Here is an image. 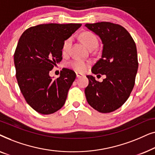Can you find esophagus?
Here are the masks:
<instances>
[{
	"label": "esophagus",
	"mask_w": 155,
	"mask_h": 155,
	"mask_svg": "<svg viewBox=\"0 0 155 155\" xmlns=\"http://www.w3.org/2000/svg\"><path fill=\"white\" fill-rule=\"evenodd\" d=\"M82 75H81V74L76 73V77L77 78H80V77H82Z\"/></svg>",
	"instance_id": "esophagus-1"
}]
</instances>
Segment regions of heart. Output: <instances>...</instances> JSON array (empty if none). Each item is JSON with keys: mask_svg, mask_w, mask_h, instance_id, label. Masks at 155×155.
<instances>
[{"mask_svg": "<svg viewBox=\"0 0 155 155\" xmlns=\"http://www.w3.org/2000/svg\"><path fill=\"white\" fill-rule=\"evenodd\" d=\"M81 39L84 44L87 46L89 49L94 50L97 47L99 44V41L97 36L90 31H85L81 35ZM72 37H68L63 41L62 45V52L63 54H66L68 53L70 48L71 47ZM69 65L71 68L78 73H83L90 67V63L81 59H73L69 62Z\"/></svg>", "mask_w": 155, "mask_h": 155, "instance_id": "b5f03b06", "label": "heart"}]
</instances>
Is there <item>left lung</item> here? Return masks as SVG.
<instances>
[{
	"instance_id": "8db88e82",
	"label": "left lung",
	"mask_w": 155,
	"mask_h": 155,
	"mask_svg": "<svg viewBox=\"0 0 155 155\" xmlns=\"http://www.w3.org/2000/svg\"><path fill=\"white\" fill-rule=\"evenodd\" d=\"M85 27L98 35L103 44L101 57L92 72L106 75L101 82L87 75L86 99L93 109L110 113L126 102L135 85L138 68L136 45L130 33L120 25L101 22Z\"/></svg>"
}]
</instances>
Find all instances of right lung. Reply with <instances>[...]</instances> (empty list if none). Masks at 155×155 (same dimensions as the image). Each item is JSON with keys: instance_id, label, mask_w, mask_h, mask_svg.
Wrapping results in <instances>:
<instances>
[{"instance_id": "1", "label": "right lung", "mask_w": 155, "mask_h": 155, "mask_svg": "<svg viewBox=\"0 0 155 155\" xmlns=\"http://www.w3.org/2000/svg\"><path fill=\"white\" fill-rule=\"evenodd\" d=\"M81 24H48L31 27L22 33L14 54L16 78L27 104L38 113L54 114L64 105L76 78L63 68L54 80L49 72L62 61V45Z\"/></svg>"}]
</instances>
